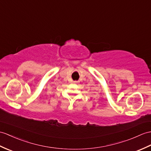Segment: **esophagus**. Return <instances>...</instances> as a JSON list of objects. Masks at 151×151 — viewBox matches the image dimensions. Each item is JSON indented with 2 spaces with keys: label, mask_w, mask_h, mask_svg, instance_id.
<instances>
[{
  "label": "esophagus",
  "mask_w": 151,
  "mask_h": 151,
  "mask_svg": "<svg viewBox=\"0 0 151 151\" xmlns=\"http://www.w3.org/2000/svg\"><path fill=\"white\" fill-rule=\"evenodd\" d=\"M74 82L75 83H77V82H77V81H74V82Z\"/></svg>",
  "instance_id": "1"
}]
</instances>
